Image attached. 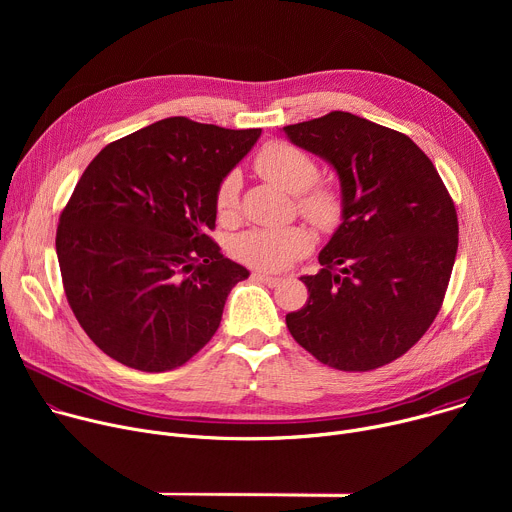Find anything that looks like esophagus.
Here are the masks:
<instances>
[{
	"mask_svg": "<svg viewBox=\"0 0 512 512\" xmlns=\"http://www.w3.org/2000/svg\"><path fill=\"white\" fill-rule=\"evenodd\" d=\"M253 281H261V283H265V285H269V287H277L279 283H281V277H277V275H269V273H265V271H253Z\"/></svg>",
	"mask_w": 512,
	"mask_h": 512,
	"instance_id": "1",
	"label": "esophagus"
}]
</instances>
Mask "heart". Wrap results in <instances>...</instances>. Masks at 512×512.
Here are the masks:
<instances>
[{"label":"heart","mask_w":512,"mask_h":512,"mask_svg":"<svg viewBox=\"0 0 512 512\" xmlns=\"http://www.w3.org/2000/svg\"><path fill=\"white\" fill-rule=\"evenodd\" d=\"M257 172L269 182L291 194H300L298 208L320 229H332L342 216L340 194L330 186L312 187L318 178L316 162L300 148L285 141H271L255 158ZM239 178L229 174L216 190V210L221 216H231L237 208ZM314 237L304 227L283 229H251L237 237L233 251L245 265L281 271L310 253Z\"/></svg>","instance_id":"1"}]
</instances>
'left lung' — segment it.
<instances>
[{
  "label": "left lung",
  "mask_w": 512,
  "mask_h": 512,
  "mask_svg": "<svg viewBox=\"0 0 512 512\" xmlns=\"http://www.w3.org/2000/svg\"><path fill=\"white\" fill-rule=\"evenodd\" d=\"M298 148L338 174L342 223L304 275L310 298L285 324L338 371L405 354L442 308L458 253V214L440 174L395 129L346 111L287 125Z\"/></svg>",
  "instance_id": "8db88e82"
}]
</instances>
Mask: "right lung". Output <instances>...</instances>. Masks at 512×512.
Masks as SVG:
<instances>
[{
    "label": "right lung",
    "instance_id": "obj_1",
    "mask_svg": "<svg viewBox=\"0 0 512 512\" xmlns=\"http://www.w3.org/2000/svg\"><path fill=\"white\" fill-rule=\"evenodd\" d=\"M259 135L168 117L87 166L60 214L56 255L72 314L107 356L164 373L214 336L249 271L206 233L218 186Z\"/></svg>",
    "mask_w": 512,
    "mask_h": 512
}]
</instances>
